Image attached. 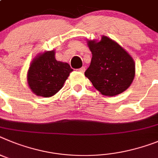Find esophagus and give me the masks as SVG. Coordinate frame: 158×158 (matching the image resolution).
I'll return each instance as SVG.
<instances>
[{
	"label": "esophagus",
	"instance_id": "obj_1",
	"mask_svg": "<svg viewBox=\"0 0 158 158\" xmlns=\"http://www.w3.org/2000/svg\"><path fill=\"white\" fill-rule=\"evenodd\" d=\"M78 71H79V72H82V73H83V72H85V67H82V68H80V69H78Z\"/></svg>",
	"mask_w": 158,
	"mask_h": 158
}]
</instances>
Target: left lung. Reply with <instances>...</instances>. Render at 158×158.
Listing matches in <instances>:
<instances>
[{
  "mask_svg": "<svg viewBox=\"0 0 158 158\" xmlns=\"http://www.w3.org/2000/svg\"><path fill=\"white\" fill-rule=\"evenodd\" d=\"M92 52L90 65L85 72L95 89L105 96L125 91L135 75L134 60L115 41L102 36L100 41L87 42Z\"/></svg>",
  "mask_w": 158,
  "mask_h": 158,
  "instance_id": "8db88e82",
  "label": "left lung"
}]
</instances>
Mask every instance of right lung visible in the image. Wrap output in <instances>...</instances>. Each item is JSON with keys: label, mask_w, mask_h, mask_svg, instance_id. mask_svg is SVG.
<instances>
[{"label": "right lung", "mask_w": 158, "mask_h": 158, "mask_svg": "<svg viewBox=\"0 0 158 158\" xmlns=\"http://www.w3.org/2000/svg\"><path fill=\"white\" fill-rule=\"evenodd\" d=\"M72 71L68 63L56 60L54 50L45 51L38 54L30 64L28 86L37 96L52 97L63 87Z\"/></svg>", "instance_id": "obj_1"}]
</instances>
